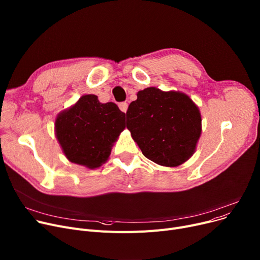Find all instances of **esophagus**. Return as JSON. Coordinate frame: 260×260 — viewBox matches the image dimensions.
<instances>
[{"label": "esophagus", "instance_id": "1", "mask_svg": "<svg viewBox=\"0 0 260 260\" xmlns=\"http://www.w3.org/2000/svg\"><path fill=\"white\" fill-rule=\"evenodd\" d=\"M118 107H119L120 111H123L124 113L127 112V110H128V104H127V103H120V104L118 105Z\"/></svg>", "mask_w": 260, "mask_h": 260}]
</instances>
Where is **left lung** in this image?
Masks as SVG:
<instances>
[{
    "instance_id": "obj_1",
    "label": "left lung",
    "mask_w": 260,
    "mask_h": 260,
    "mask_svg": "<svg viewBox=\"0 0 260 260\" xmlns=\"http://www.w3.org/2000/svg\"><path fill=\"white\" fill-rule=\"evenodd\" d=\"M129 107L127 128L143 154L164 167H177L196 150L202 134L197 105L180 91L148 87Z\"/></svg>"
}]
</instances>
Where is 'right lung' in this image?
Instances as JSON below:
<instances>
[{"label": "right lung", "instance_id": "right-lung-1", "mask_svg": "<svg viewBox=\"0 0 260 260\" xmlns=\"http://www.w3.org/2000/svg\"><path fill=\"white\" fill-rule=\"evenodd\" d=\"M125 116L116 104H103L94 94H84L57 114L54 134L69 161L98 169L126 128Z\"/></svg>", "mask_w": 260, "mask_h": 260}]
</instances>
